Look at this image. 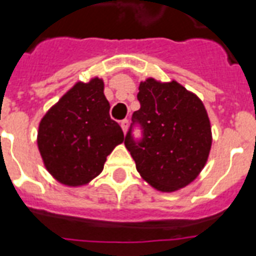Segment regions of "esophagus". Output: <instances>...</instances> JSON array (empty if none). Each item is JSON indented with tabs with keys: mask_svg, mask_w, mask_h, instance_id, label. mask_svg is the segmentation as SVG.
<instances>
[{
	"mask_svg": "<svg viewBox=\"0 0 256 256\" xmlns=\"http://www.w3.org/2000/svg\"><path fill=\"white\" fill-rule=\"evenodd\" d=\"M128 120H124V121H121V128H122V130H124V132H128Z\"/></svg>",
	"mask_w": 256,
	"mask_h": 256,
	"instance_id": "esophagus-1",
	"label": "esophagus"
}]
</instances>
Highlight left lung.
Masks as SVG:
<instances>
[{
	"instance_id": "obj_1",
	"label": "left lung",
	"mask_w": 256,
	"mask_h": 256,
	"mask_svg": "<svg viewBox=\"0 0 256 256\" xmlns=\"http://www.w3.org/2000/svg\"><path fill=\"white\" fill-rule=\"evenodd\" d=\"M140 109L124 136L140 174L160 192H175L194 180L206 164L212 147V128L206 109L194 93L178 81L147 78L139 84ZM142 128L135 141L132 124Z\"/></svg>"
}]
</instances>
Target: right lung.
I'll list each match as a JSON object with an SVG mask.
<instances>
[{
	"mask_svg": "<svg viewBox=\"0 0 256 256\" xmlns=\"http://www.w3.org/2000/svg\"><path fill=\"white\" fill-rule=\"evenodd\" d=\"M109 109L104 81L94 78L74 84L42 118L39 152L58 182L85 186L102 172L106 156L124 139Z\"/></svg>",
	"mask_w": 256,
	"mask_h": 256,
	"instance_id": "add662e5",
	"label": "right lung"
}]
</instances>
